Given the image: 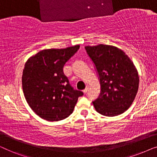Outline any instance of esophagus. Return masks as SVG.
Here are the masks:
<instances>
[{"label": "esophagus", "mask_w": 157, "mask_h": 157, "mask_svg": "<svg viewBox=\"0 0 157 157\" xmlns=\"http://www.w3.org/2000/svg\"><path fill=\"white\" fill-rule=\"evenodd\" d=\"M88 90H89V87L86 86V89H85L84 90H83V93L86 94L87 92H88Z\"/></svg>", "instance_id": "obj_1"}]
</instances>
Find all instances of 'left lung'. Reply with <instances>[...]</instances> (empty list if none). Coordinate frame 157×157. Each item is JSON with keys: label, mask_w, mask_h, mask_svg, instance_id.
<instances>
[{"label": "left lung", "mask_w": 157, "mask_h": 157, "mask_svg": "<svg viewBox=\"0 0 157 157\" xmlns=\"http://www.w3.org/2000/svg\"><path fill=\"white\" fill-rule=\"evenodd\" d=\"M95 64L101 83L100 96L93 102L98 113L106 117L123 113L131 106L139 89L136 68L121 49L110 45L85 46Z\"/></svg>", "instance_id": "obj_1"}]
</instances>
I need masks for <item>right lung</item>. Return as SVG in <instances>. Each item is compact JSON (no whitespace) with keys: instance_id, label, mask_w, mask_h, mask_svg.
Instances as JSON below:
<instances>
[{"instance_id":"obj_1","label":"right lung","mask_w":157,"mask_h":157,"mask_svg":"<svg viewBox=\"0 0 157 157\" xmlns=\"http://www.w3.org/2000/svg\"><path fill=\"white\" fill-rule=\"evenodd\" d=\"M80 46L44 49L25 63L22 86L31 109L43 119L58 121L73 113L83 92L74 90L63 74V66Z\"/></svg>"}]
</instances>
